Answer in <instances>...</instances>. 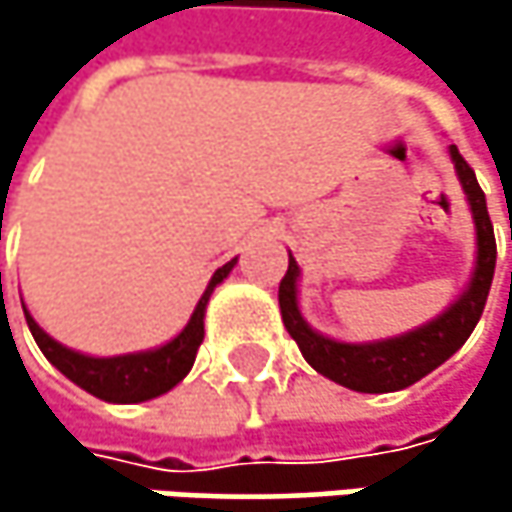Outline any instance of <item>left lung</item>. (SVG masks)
<instances>
[{"instance_id": "obj_1", "label": "left lung", "mask_w": 512, "mask_h": 512, "mask_svg": "<svg viewBox=\"0 0 512 512\" xmlns=\"http://www.w3.org/2000/svg\"><path fill=\"white\" fill-rule=\"evenodd\" d=\"M451 156H454V165H457V174H460V183L468 195L474 225H477V266H474V278L468 290L433 323L409 335L376 341V344H341L326 335H317L302 320L299 305H296L299 266L293 257L287 263V272L278 284L281 320L290 338L299 344V353L305 356V361L317 373L329 376L332 382L344 388L364 391V394H385V391H400V388L415 385L418 379H424L430 370H436L442 361H448L460 350L483 314L492 275H495V231H492L486 195L474 177V168L462 159L457 145H451Z\"/></svg>"}]
</instances>
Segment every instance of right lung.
<instances>
[{
	"mask_svg": "<svg viewBox=\"0 0 512 512\" xmlns=\"http://www.w3.org/2000/svg\"><path fill=\"white\" fill-rule=\"evenodd\" d=\"M237 257L228 260L225 266H219L204 290V296L195 305L192 320L186 323V329L168 341L165 347L151 350V353H130V356L115 358H91L82 353H73L67 347H61L58 341H52L50 335L32 320V314L26 311V323L32 329L35 344L41 347V353L50 358L52 364L79 388H85L88 394L109 400V403H142V400H154L159 394L171 391L195 364V353L204 341V308L207 299L213 293V287L219 281L228 278V272L234 269Z\"/></svg>",
	"mask_w": 512,
	"mask_h": 512,
	"instance_id": "right-lung-1",
	"label": "right lung"
}]
</instances>
